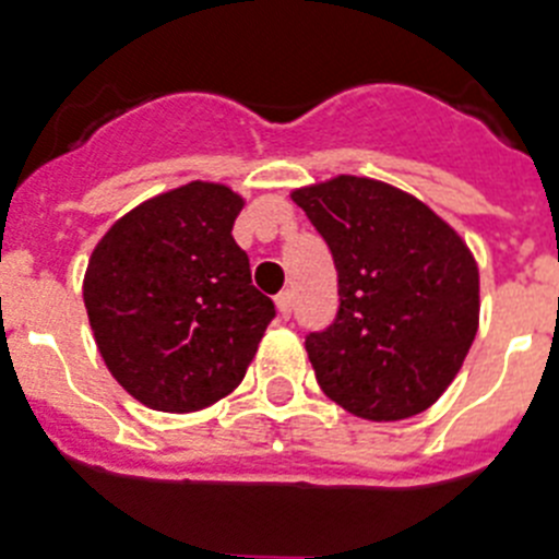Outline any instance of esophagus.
<instances>
[{"label": "esophagus", "instance_id": "34e87169", "mask_svg": "<svg viewBox=\"0 0 559 559\" xmlns=\"http://www.w3.org/2000/svg\"><path fill=\"white\" fill-rule=\"evenodd\" d=\"M275 307H278L281 318L293 316V293H281L278 298H275Z\"/></svg>", "mask_w": 559, "mask_h": 559}]
</instances>
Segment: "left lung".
Listing matches in <instances>:
<instances>
[{
    "label": "left lung",
    "instance_id": "1",
    "mask_svg": "<svg viewBox=\"0 0 559 559\" xmlns=\"http://www.w3.org/2000/svg\"><path fill=\"white\" fill-rule=\"evenodd\" d=\"M289 199L330 243L335 321L307 337L323 395L364 420H403L461 372L480 323L468 243L412 192L367 176L298 187Z\"/></svg>",
    "mask_w": 559,
    "mask_h": 559
}]
</instances>
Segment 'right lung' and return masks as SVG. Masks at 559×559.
<instances>
[{
	"mask_svg": "<svg viewBox=\"0 0 559 559\" xmlns=\"http://www.w3.org/2000/svg\"><path fill=\"white\" fill-rule=\"evenodd\" d=\"M243 195L190 181L124 213L84 270V309L107 369L156 412H195L243 381L275 307L233 238Z\"/></svg>",
	"mask_w": 559,
	"mask_h": 559,
	"instance_id": "add662e5",
	"label": "right lung"
}]
</instances>
